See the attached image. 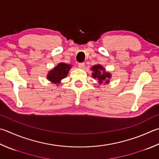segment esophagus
Returning <instances> with one entry per match:
<instances>
[{
  "label": "esophagus",
  "mask_w": 159,
  "mask_h": 159,
  "mask_svg": "<svg viewBox=\"0 0 159 159\" xmlns=\"http://www.w3.org/2000/svg\"><path fill=\"white\" fill-rule=\"evenodd\" d=\"M78 67H79L80 69H84L85 68V63H79L78 65Z\"/></svg>",
  "instance_id": "34e87169"
}]
</instances>
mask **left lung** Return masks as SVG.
<instances>
[{
	"mask_svg": "<svg viewBox=\"0 0 159 159\" xmlns=\"http://www.w3.org/2000/svg\"><path fill=\"white\" fill-rule=\"evenodd\" d=\"M91 70L93 71V73L92 74V77L99 80V84H102L103 82L106 83H109V79L111 78V74L108 72H106L105 69L102 65H94L91 68Z\"/></svg>",
	"mask_w": 159,
	"mask_h": 159,
	"instance_id": "left-lung-1",
	"label": "left lung"
}]
</instances>
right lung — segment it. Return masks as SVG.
<instances>
[{
	"label": "right lung",
	"mask_w": 159,
	"mask_h": 159,
	"mask_svg": "<svg viewBox=\"0 0 159 159\" xmlns=\"http://www.w3.org/2000/svg\"><path fill=\"white\" fill-rule=\"evenodd\" d=\"M71 69V65L65 63H59L56 67L48 72L47 79L51 83L57 84L60 83V80L65 79Z\"/></svg>",
	"instance_id": "right-lung-1"
}]
</instances>
